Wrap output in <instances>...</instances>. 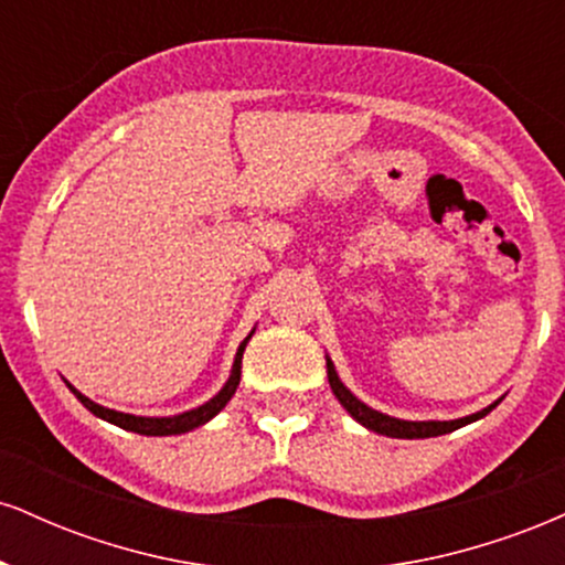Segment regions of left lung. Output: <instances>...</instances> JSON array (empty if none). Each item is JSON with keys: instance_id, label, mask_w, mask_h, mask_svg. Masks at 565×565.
<instances>
[{"instance_id": "left-lung-1", "label": "left lung", "mask_w": 565, "mask_h": 565, "mask_svg": "<svg viewBox=\"0 0 565 565\" xmlns=\"http://www.w3.org/2000/svg\"><path fill=\"white\" fill-rule=\"evenodd\" d=\"M327 374H329V385H332V393L337 395V401H340V404L348 408L350 417H353L355 423H361L364 427H369V430L380 433V436H391V438H433V436H446V433L459 430V427H462V425H470V423H476V419L486 417V414H489L491 408L499 404V401H494V404L481 408V412L470 414V417L449 419V423H436V419H430V423H408V419L387 417V414L374 412V408H369L366 404H361V401L355 398V395L350 393L345 385H342L340 377H337L334 364L329 359H327Z\"/></svg>"}]
</instances>
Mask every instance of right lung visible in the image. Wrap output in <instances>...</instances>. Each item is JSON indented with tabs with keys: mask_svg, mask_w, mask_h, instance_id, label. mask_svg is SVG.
Masks as SVG:
<instances>
[{
	"mask_svg": "<svg viewBox=\"0 0 565 565\" xmlns=\"http://www.w3.org/2000/svg\"><path fill=\"white\" fill-rule=\"evenodd\" d=\"M249 337H246V340L236 350V361H233L231 377H228V382H225L223 391H220L215 398L206 401L204 406L191 408V412L178 414V417H135V414L114 412V408L95 404V401H89L87 395H82L79 391H76L74 385H68V391L74 393L76 398L84 404V408H89L95 417L106 419V423H111V425L125 427V430H129V433H140V436H180V433H188V430H193V427L210 423V419L215 417L217 412H223V406L233 398V393H236V387H238V380H242V355H244L246 342H249Z\"/></svg>",
	"mask_w": 565,
	"mask_h": 565,
	"instance_id": "right-lung-1",
	"label": "right lung"
}]
</instances>
